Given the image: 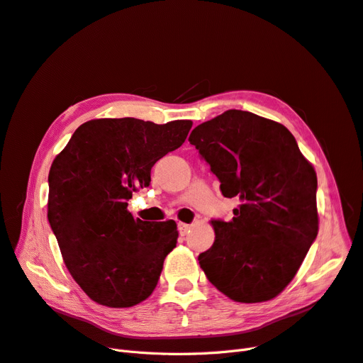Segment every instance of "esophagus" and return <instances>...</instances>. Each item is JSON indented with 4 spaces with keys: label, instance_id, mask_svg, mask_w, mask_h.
Listing matches in <instances>:
<instances>
[{
    "label": "esophagus",
    "instance_id": "esophagus-1",
    "mask_svg": "<svg viewBox=\"0 0 363 363\" xmlns=\"http://www.w3.org/2000/svg\"><path fill=\"white\" fill-rule=\"evenodd\" d=\"M177 226H179V232H180V235H186L187 232L191 230V225H187V223H182V222H180Z\"/></svg>",
    "mask_w": 363,
    "mask_h": 363
}]
</instances>
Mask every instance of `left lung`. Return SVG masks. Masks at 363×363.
Returning a JSON list of instances; mask_svg holds the SVG:
<instances>
[{
    "label": "left lung",
    "instance_id": "obj_1",
    "mask_svg": "<svg viewBox=\"0 0 363 363\" xmlns=\"http://www.w3.org/2000/svg\"><path fill=\"white\" fill-rule=\"evenodd\" d=\"M191 144L223 196L240 199L229 222L211 220L214 242L198 256L210 283L237 302H265L294 280L318 232L317 176L286 126L228 110L198 125Z\"/></svg>",
    "mask_w": 363,
    "mask_h": 363
}]
</instances>
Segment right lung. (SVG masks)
Here are the masks:
<instances>
[{
	"label": "right lung",
	"instance_id": "add662e5",
	"mask_svg": "<svg viewBox=\"0 0 363 363\" xmlns=\"http://www.w3.org/2000/svg\"><path fill=\"white\" fill-rule=\"evenodd\" d=\"M191 128L192 121L94 119L55 157L48 219L71 277L101 306L134 307L155 291L177 225L135 219L128 201L150 184L152 167L179 149Z\"/></svg>",
	"mask_w": 363,
	"mask_h": 363
}]
</instances>
